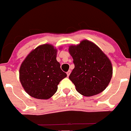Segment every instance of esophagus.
Here are the masks:
<instances>
[{
    "label": "esophagus",
    "instance_id": "esophagus-1",
    "mask_svg": "<svg viewBox=\"0 0 131 131\" xmlns=\"http://www.w3.org/2000/svg\"><path fill=\"white\" fill-rule=\"evenodd\" d=\"M70 72H71L70 70H68V72H67V76H68V77L70 75Z\"/></svg>",
    "mask_w": 131,
    "mask_h": 131
}]
</instances>
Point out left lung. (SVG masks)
I'll return each mask as SVG.
<instances>
[{
  "mask_svg": "<svg viewBox=\"0 0 131 131\" xmlns=\"http://www.w3.org/2000/svg\"><path fill=\"white\" fill-rule=\"evenodd\" d=\"M75 68L69 76L76 90L85 96L102 92L113 75V67L108 57L92 41L84 40L68 49Z\"/></svg>",
  "mask_w": 131,
  "mask_h": 131,
  "instance_id": "1",
  "label": "left lung"
}]
</instances>
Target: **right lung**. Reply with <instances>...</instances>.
<instances>
[{"instance_id": "right-lung-1", "label": "right lung", "mask_w": 131, "mask_h": 131, "mask_svg": "<svg viewBox=\"0 0 131 131\" xmlns=\"http://www.w3.org/2000/svg\"><path fill=\"white\" fill-rule=\"evenodd\" d=\"M57 52L52 45L43 44L32 50L21 63L19 79L25 92L32 97L50 99L58 90L59 82L67 76L56 60Z\"/></svg>"}]
</instances>
